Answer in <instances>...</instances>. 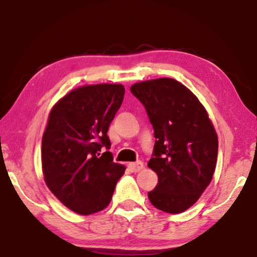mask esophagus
Instances as JSON below:
<instances>
[{
	"label": "esophagus",
	"instance_id": "34e87169",
	"mask_svg": "<svg viewBox=\"0 0 257 257\" xmlns=\"http://www.w3.org/2000/svg\"><path fill=\"white\" fill-rule=\"evenodd\" d=\"M128 167L130 172H133V173H137V172L142 171L144 169V164L143 162H136V163H129Z\"/></svg>",
	"mask_w": 257,
	"mask_h": 257
}]
</instances>
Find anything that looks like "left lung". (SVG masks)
<instances>
[{"label": "left lung", "instance_id": "left-lung-1", "mask_svg": "<svg viewBox=\"0 0 257 257\" xmlns=\"http://www.w3.org/2000/svg\"><path fill=\"white\" fill-rule=\"evenodd\" d=\"M133 94L146 108L155 135L148 167L158 176L148 192L154 207L180 213L192 207L212 180L218 136L201 102L173 78L135 83Z\"/></svg>", "mask_w": 257, "mask_h": 257}]
</instances>
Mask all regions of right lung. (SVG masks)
<instances>
[{
    "label": "right lung",
    "instance_id": "add662e5",
    "mask_svg": "<svg viewBox=\"0 0 257 257\" xmlns=\"http://www.w3.org/2000/svg\"><path fill=\"white\" fill-rule=\"evenodd\" d=\"M121 84H93L68 92L48 116L41 141L46 184L65 207L87 216L109 206L125 167L102 148L111 146L108 129L122 103Z\"/></svg>",
    "mask_w": 257,
    "mask_h": 257
}]
</instances>
